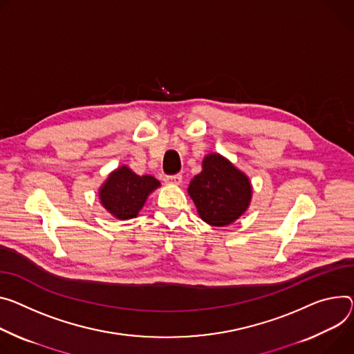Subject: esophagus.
I'll return each mask as SVG.
<instances>
[{
	"label": "esophagus",
	"instance_id": "obj_1",
	"mask_svg": "<svg viewBox=\"0 0 354 354\" xmlns=\"http://www.w3.org/2000/svg\"><path fill=\"white\" fill-rule=\"evenodd\" d=\"M165 183L168 185H180L182 183V175L176 174V175H171L165 178Z\"/></svg>",
	"mask_w": 354,
	"mask_h": 354
}]
</instances>
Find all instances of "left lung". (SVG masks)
Segmentation results:
<instances>
[{"label": "left lung", "instance_id": "1", "mask_svg": "<svg viewBox=\"0 0 354 354\" xmlns=\"http://www.w3.org/2000/svg\"><path fill=\"white\" fill-rule=\"evenodd\" d=\"M187 194L198 213L210 226L236 221L250 206L252 189L245 174L218 153L205 156L202 172L190 180Z\"/></svg>", "mask_w": 354, "mask_h": 354}]
</instances>
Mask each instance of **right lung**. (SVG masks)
Segmentation results:
<instances>
[{
    "instance_id": "1",
    "label": "right lung",
    "mask_w": 354,
    "mask_h": 354,
    "mask_svg": "<svg viewBox=\"0 0 354 354\" xmlns=\"http://www.w3.org/2000/svg\"><path fill=\"white\" fill-rule=\"evenodd\" d=\"M159 180L151 175H137L122 165L111 172L102 185L100 202L109 213L120 220L137 217L148 195L159 187Z\"/></svg>"
}]
</instances>
